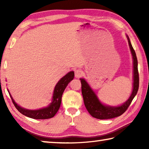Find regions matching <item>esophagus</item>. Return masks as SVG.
I'll list each match as a JSON object with an SVG mask.
<instances>
[{
    "label": "esophagus",
    "mask_w": 149,
    "mask_h": 149,
    "mask_svg": "<svg viewBox=\"0 0 149 149\" xmlns=\"http://www.w3.org/2000/svg\"><path fill=\"white\" fill-rule=\"evenodd\" d=\"M83 75V71L81 70L77 69L75 70V77L76 78H79Z\"/></svg>",
    "instance_id": "obj_1"
}]
</instances>
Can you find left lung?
Instances as JSON below:
<instances>
[{"instance_id":"8db88e82","label":"left lung","mask_w":149,"mask_h":149,"mask_svg":"<svg viewBox=\"0 0 149 149\" xmlns=\"http://www.w3.org/2000/svg\"><path fill=\"white\" fill-rule=\"evenodd\" d=\"M126 37H127L133 58V82L132 94H131L129 99L125 102L119 106H110L103 104L98 98L96 93L87 82V81L84 78H80L81 83V92L85 107H86L89 114L93 117L97 118V119H111V118L120 116L127 109L131 102L137 93L139 85L137 58L136 56L135 50L133 49L132 43H131L129 37L127 35H126Z\"/></svg>"}]
</instances>
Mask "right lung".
I'll return each instance as SVG.
<instances>
[{
  "instance_id": "right-lung-1",
  "label": "right lung",
  "mask_w": 149,
  "mask_h": 149,
  "mask_svg": "<svg viewBox=\"0 0 149 149\" xmlns=\"http://www.w3.org/2000/svg\"><path fill=\"white\" fill-rule=\"evenodd\" d=\"M74 72L72 71L64 75V77L60 79L58 82L57 83L56 86L54 87L53 95H52V99L50 104L47 107L40 108L37 110H29L20 107L17 103L14 101V100L12 98V95L9 93V95L10 96L12 102H13L15 107L22 114L26 116L27 117L33 118V119L37 120H45L49 119L54 116V115L56 114V112L58 110L61 104L62 96L64 93L65 87L68 85L69 83L72 80L74 79Z\"/></svg>"
}]
</instances>
